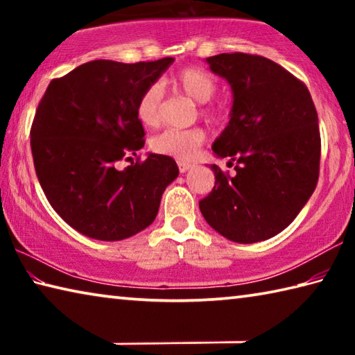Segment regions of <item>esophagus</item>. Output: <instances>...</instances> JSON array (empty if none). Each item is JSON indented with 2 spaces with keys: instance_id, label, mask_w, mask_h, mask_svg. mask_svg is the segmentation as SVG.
<instances>
[{
  "instance_id": "esophagus-1",
  "label": "esophagus",
  "mask_w": 355,
  "mask_h": 355,
  "mask_svg": "<svg viewBox=\"0 0 355 355\" xmlns=\"http://www.w3.org/2000/svg\"><path fill=\"white\" fill-rule=\"evenodd\" d=\"M191 164L189 163H184V161H178V171L182 172V173H184V172H188L189 169H191Z\"/></svg>"
}]
</instances>
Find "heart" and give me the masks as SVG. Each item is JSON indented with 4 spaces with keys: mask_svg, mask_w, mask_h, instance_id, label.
Wrapping results in <instances>:
<instances>
[{
    "mask_svg": "<svg viewBox=\"0 0 355 355\" xmlns=\"http://www.w3.org/2000/svg\"><path fill=\"white\" fill-rule=\"evenodd\" d=\"M173 87L186 97L197 101V103H208L216 94V81L207 71L196 67L180 70L172 78ZM163 114V89L159 84H150L139 95L136 103V117L146 127H156L161 122ZM200 116L207 122H219L222 119V110L218 106L203 105L200 107ZM205 141V133L202 128L189 130H166L150 141V147L155 153L167 155L172 158L189 161L196 156L197 150Z\"/></svg>",
    "mask_w": 355,
    "mask_h": 355,
    "instance_id": "b5f03b06",
    "label": "heart"
}]
</instances>
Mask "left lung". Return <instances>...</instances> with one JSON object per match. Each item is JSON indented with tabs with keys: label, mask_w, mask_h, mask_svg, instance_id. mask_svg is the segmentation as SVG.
<instances>
[{
	"label": "left lung",
	"mask_w": 355,
	"mask_h": 355,
	"mask_svg": "<svg viewBox=\"0 0 355 355\" xmlns=\"http://www.w3.org/2000/svg\"><path fill=\"white\" fill-rule=\"evenodd\" d=\"M207 62L232 86L230 122L213 152L235 161L236 173L209 166L216 182L200 211L230 241H264L291 224L316 188V107L307 86L271 59L222 53Z\"/></svg>",
	"instance_id": "1"
}]
</instances>
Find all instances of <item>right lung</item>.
<instances>
[{"instance_id": "obj_1", "label": "right lung", "mask_w": 355, "mask_h": 355, "mask_svg": "<svg viewBox=\"0 0 355 355\" xmlns=\"http://www.w3.org/2000/svg\"><path fill=\"white\" fill-rule=\"evenodd\" d=\"M172 62L97 59L48 84L31 127L35 173L53 209L83 235L120 241L139 233L178 177L166 155L117 169L146 144L137 98Z\"/></svg>"}]
</instances>
